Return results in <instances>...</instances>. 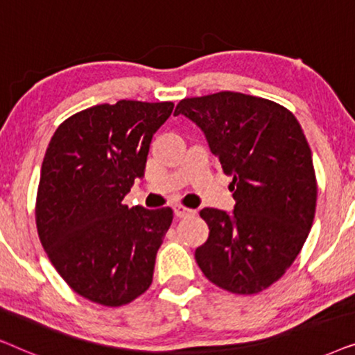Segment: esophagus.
<instances>
[{"label":"esophagus","mask_w":355,"mask_h":355,"mask_svg":"<svg viewBox=\"0 0 355 355\" xmlns=\"http://www.w3.org/2000/svg\"><path fill=\"white\" fill-rule=\"evenodd\" d=\"M196 213V210H191V208L184 207V205H176L174 207V215L178 218H186V216H191Z\"/></svg>","instance_id":"34e87169"}]
</instances>
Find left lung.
Instances as JSON below:
<instances>
[{
    "instance_id": "obj_1",
    "label": "left lung",
    "mask_w": 355,
    "mask_h": 355,
    "mask_svg": "<svg viewBox=\"0 0 355 355\" xmlns=\"http://www.w3.org/2000/svg\"><path fill=\"white\" fill-rule=\"evenodd\" d=\"M179 114L205 134L236 200L232 213L200 211L210 234L197 263L230 293H260L293 265L313 223L317 179L302 128L284 106L237 92L184 98Z\"/></svg>"
}]
</instances>
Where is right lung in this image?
Returning <instances> with one entry per match:
<instances>
[{
  "label": "right lung",
  "mask_w": 355,
  "mask_h": 355,
  "mask_svg": "<svg viewBox=\"0 0 355 355\" xmlns=\"http://www.w3.org/2000/svg\"><path fill=\"white\" fill-rule=\"evenodd\" d=\"M171 101L119 100L66 119L53 134L37 193V230L61 278L92 302L119 307L150 288L171 208H129L153 134Z\"/></svg>",
  "instance_id": "add662e5"
}]
</instances>
